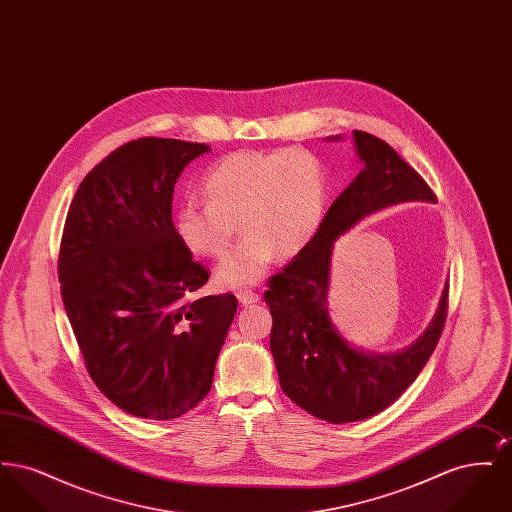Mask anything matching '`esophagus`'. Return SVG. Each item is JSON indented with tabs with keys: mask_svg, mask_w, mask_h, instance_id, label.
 <instances>
[{
	"mask_svg": "<svg viewBox=\"0 0 512 512\" xmlns=\"http://www.w3.org/2000/svg\"><path fill=\"white\" fill-rule=\"evenodd\" d=\"M236 295H238V299H240L242 305H253V303H259V301H261V295L251 292V290H240Z\"/></svg>",
	"mask_w": 512,
	"mask_h": 512,
	"instance_id": "obj_1",
	"label": "esophagus"
}]
</instances>
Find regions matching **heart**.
Returning a JSON list of instances; mask_svg holds the SVG:
<instances>
[{
  "mask_svg": "<svg viewBox=\"0 0 512 512\" xmlns=\"http://www.w3.org/2000/svg\"><path fill=\"white\" fill-rule=\"evenodd\" d=\"M201 188L207 201L180 205L174 232L192 253L222 259L240 222L247 236L220 265L217 280L224 288H242L263 278L276 251L293 257L313 242L328 178L313 151L286 147L230 153L205 172Z\"/></svg>",
  "mask_w": 512,
  "mask_h": 512,
  "instance_id": "heart-1",
  "label": "heart"
}]
</instances>
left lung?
<instances>
[{
  "instance_id": "left-lung-1",
  "label": "left lung",
  "mask_w": 512,
  "mask_h": 512,
  "mask_svg": "<svg viewBox=\"0 0 512 512\" xmlns=\"http://www.w3.org/2000/svg\"><path fill=\"white\" fill-rule=\"evenodd\" d=\"M363 171L341 192L320 222L313 242L280 272L265 292L272 330L270 351L284 393L320 420L343 424L382 413L407 390L438 345L449 286L438 313L420 340L395 355L363 353L341 338L328 317L332 247L345 230L393 203L436 194L384 140L353 130Z\"/></svg>"
}]
</instances>
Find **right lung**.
Here are the masks:
<instances>
[{
  "label": "right lung",
  "instance_id": "right-lung-1",
  "mask_svg": "<svg viewBox=\"0 0 512 512\" xmlns=\"http://www.w3.org/2000/svg\"><path fill=\"white\" fill-rule=\"evenodd\" d=\"M209 149L153 136L117 147L80 182L65 220L57 272L86 370L140 418H178L211 391L238 309L232 293L192 299L211 274L172 222L178 176Z\"/></svg>",
  "mask_w": 512,
  "mask_h": 512
}]
</instances>
